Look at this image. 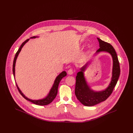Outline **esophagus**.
<instances>
[{"mask_svg":"<svg viewBox=\"0 0 133 133\" xmlns=\"http://www.w3.org/2000/svg\"><path fill=\"white\" fill-rule=\"evenodd\" d=\"M73 73V70L72 69H70L68 71V74L69 75H72Z\"/></svg>","mask_w":133,"mask_h":133,"instance_id":"obj_1","label":"esophagus"}]
</instances>
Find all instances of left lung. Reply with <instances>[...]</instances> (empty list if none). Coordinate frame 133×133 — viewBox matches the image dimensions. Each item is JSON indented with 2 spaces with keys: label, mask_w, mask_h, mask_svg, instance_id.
I'll return each instance as SVG.
<instances>
[{
  "label": "left lung",
  "mask_w": 133,
  "mask_h": 133,
  "mask_svg": "<svg viewBox=\"0 0 133 133\" xmlns=\"http://www.w3.org/2000/svg\"><path fill=\"white\" fill-rule=\"evenodd\" d=\"M99 43V49L94 54V56L101 52L109 53L112 57L113 68L111 80L107 88L105 90L95 91L91 88L84 76L85 71L91 61H88L80 69L76 77L75 94L77 99L85 106H93L102 102L105 101L112 94L120 74V64L117 53L113 47L100 38H97Z\"/></svg>",
  "instance_id": "1"
}]
</instances>
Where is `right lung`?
Here are the masks:
<instances>
[{"mask_svg":"<svg viewBox=\"0 0 133 133\" xmlns=\"http://www.w3.org/2000/svg\"><path fill=\"white\" fill-rule=\"evenodd\" d=\"M38 37L37 36H33L30 37V39H34V38H37ZM30 39H28L26 40H25L24 42L22 43V44L21 45L20 47H19V49L17 51V52H16L15 56L14 57V60H13V76L14 77V79L15 80V64H16V59L17 58V57L19 55V53L20 52V51L21 50L22 47L24 46V45L26 43L30 40ZM67 75V73L65 71H63L61 73H60L57 77L56 78L54 84L52 87V88H51L49 92V93L48 94V95H47L46 97H45L44 98H43L42 99H39V100H32L28 98L27 97H26L25 95L23 94V93L22 92V91L20 90L18 85H17V84L16 83V85L17 86V88L18 89V91H19V93H20V94L22 95L23 98H24L26 100H28L29 101L31 102L32 103L36 104V105H40V106H45V105H47L49 104L52 102L54 100V99L55 98V97H56V95L58 93V86H59V84L60 82V81L61 80V79L65 76Z\"/></svg>","mask_w":133,"mask_h":133,"instance_id":"add662e5","label":"right lung"}]
</instances>
